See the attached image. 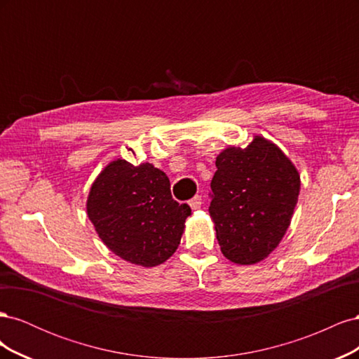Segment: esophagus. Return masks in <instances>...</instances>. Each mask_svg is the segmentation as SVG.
<instances>
[{
  "label": "esophagus",
  "mask_w": 359,
  "mask_h": 359,
  "mask_svg": "<svg viewBox=\"0 0 359 359\" xmlns=\"http://www.w3.org/2000/svg\"><path fill=\"white\" fill-rule=\"evenodd\" d=\"M189 205H190L191 210H199L202 206V196H199V194H198V196H194L193 199L189 201Z\"/></svg>",
  "instance_id": "obj_1"
}]
</instances>
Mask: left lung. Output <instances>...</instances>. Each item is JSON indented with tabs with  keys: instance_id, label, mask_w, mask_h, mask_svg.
<instances>
[{
	"instance_id": "1",
	"label": "left lung",
	"mask_w": 359,
	"mask_h": 359,
	"mask_svg": "<svg viewBox=\"0 0 359 359\" xmlns=\"http://www.w3.org/2000/svg\"><path fill=\"white\" fill-rule=\"evenodd\" d=\"M215 166L210 215L222 253L238 265L257 264L283 240L298 202L299 173L262 136L245 148L227 147Z\"/></svg>"
}]
</instances>
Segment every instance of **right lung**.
I'll use <instances>...</instances> for the list:
<instances>
[{
  "mask_svg": "<svg viewBox=\"0 0 359 359\" xmlns=\"http://www.w3.org/2000/svg\"><path fill=\"white\" fill-rule=\"evenodd\" d=\"M86 214L111 252L149 268L175 253L191 210L172 199L165 172L118 158L93 182Z\"/></svg>",
  "mask_w": 359,
  "mask_h": 359,
  "instance_id": "right-lung-1",
  "label": "right lung"
}]
</instances>
